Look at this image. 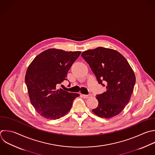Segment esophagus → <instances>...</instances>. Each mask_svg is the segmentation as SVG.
<instances>
[{"instance_id": "obj_1", "label": "esophagus", "mask_w": 155, "mask_h": 155, "mask_svg": "<svg viewBox=\"0 0 155 155\" xmlns=\"http://www.w3.org/2000/svg\"><path fill=\"white\" fill-rule=\"evenodd\" d=\"M82 96L84 97V98H85V99H87V98H89V97H91V94H82Z\"/></svg>"}]
</instances>
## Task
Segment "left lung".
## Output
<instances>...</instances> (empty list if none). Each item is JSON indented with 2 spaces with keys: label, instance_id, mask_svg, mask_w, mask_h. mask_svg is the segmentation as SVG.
<instances>
[{
  "label": "left lung",
  "instance_id": "1",
  "mask_svg": "<svg viewBox=\"0 0 155 155\" xmlns=\"http://www.w3.org/2000/svg\"><path fill=\"white\" fill-rule=\"evenodd\" d=\"M107 91L96 95L98 106L92 110L97 116L110 118L119 114L128 104L136 82L134 73L126 59L118 51L97 47L81 54Z\"/></svg>",
  "mask_w": 155,
  "mask_h": 155
}]
</instances>
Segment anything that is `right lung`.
<instances>
[{"mask_svg": "<svg viewBox=\"0 0 155 155\" xmlns=\"http://www.w3.org/2000/svg\"><path fill=\"white\" fill-rule=\"evenodd\" d=\"M81 51L51 48L38 55L28 67L25 84L30 102L36 111L48 119L65 116L78 93H69L57 86L67 80V73Z\"/></svg>", "mask_w": 155, "mask_h": 155, "instance_id": "obj_1", "label": "right lung"}]
</instances>
